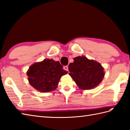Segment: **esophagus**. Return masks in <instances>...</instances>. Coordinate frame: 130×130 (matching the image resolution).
Here are the masks:
<instances>
[{
  "label": "esophagus",
  "instance_id": "1",
  "mask_svg": "<svg viewBox=\"0 0 130 130\" xmlns=\"http://www.w3.org/2000/svg\"><path fill=\"white\" fill-rule=\"evenodd\" d=\"M63 69H64L66 71H68L69 69H68V66H64V67H63Z\"/></svg>",
  "mask_w": 130,
  "mask_h": 130
}]
</instances>
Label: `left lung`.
<instances>
[{
  "mask_svg": "<svg viewBox=\"0 0 130 130\" xmlns=\"http://www.w3.org/2000/svg\"><path fill=\"white\" fill-rule=\"evenodd\" d=\"M69 74L77 85L83 90L95 88L101 83L104 76L101 63L85 56L74 58V62L69 65Z\"/></svg>",
  "mask_w": 130,
  "mask_h": 130,
  "instance_id": "1",
  "label": "left lung"
}]
</instances>
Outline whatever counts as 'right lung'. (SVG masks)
<instances>
[{
	"label": "right lung",
	"mask_w": 130,
	"mask_h": 130,
	"mask_svg": "<svg viewBox=\"0 0 130 130\" xmlns=\"http://www.w3.org/2000/svg\"><path fill=\"white\" fill-rule=\"evenodd\" d=\"M59 61L45 59L34 63L27 71L29 84L41 92H50L57 87L60 78L67 74Z\"/></svg>",
	"instance_id": "1"
}]
</instances>
